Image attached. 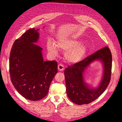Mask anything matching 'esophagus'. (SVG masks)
<instances>
[{
	"mask_svg": "<svg viewBox=\"0 0 122 122\" xmlns=\"http://www.w3.org/2000/svg\"><path fill=\"white\" fill-rule=\"evenodd\" d=\"M65 69V67L62 64H59L58 65V70L59 71H63Z\"/></svg>",
	"mask_w": 122,
	"mask_h": 122,
	"instance_id": "esophagus-1",
	"label": "esophagus"
}]
</instances>
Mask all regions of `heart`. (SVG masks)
<instances>
[{"mask_svg": "<svg viewBox=\"0 0 122 122\" xmlns=\"http://www.w3.org/2000/svg\"><path fill=\"white\" fill-rule=\"evenodd\" d=\"M82 42L81 39L76 38L61 39L57 41V45L51 40L47 42V50L51 55H56L58 47L61 50L66 51L65 56L69 62L75 63L81 60L87 52V46Z\"/></svg>", "mask_w": 122, "mask_h": 122, "instance_id": "heart-1", "label": "heart"}]
</instances>
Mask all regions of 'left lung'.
<instances>
[{
    "mask_svg": "<svg viewBox=\"0 0 122 122\" xmlns=\"http://www.w3.org/2000/svg\"><path fill=\"white\" fill-rule=\"evenodd\" d=\"M97 60L103 65V76L99 86L92 88L85 82L83 73L91 63ZM111 68L112 55L108 47L100 49L79 62L68 66L64 73L66 92L71 102L78 105L88 104L99 97L110 82Z\"/></svg>",
    "mask_w": 122,
    "mask_h": 122,
    "instance_id": "obj_1",
    "label": "left lung"
}]
</instances>
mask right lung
<instances>
[{"label":"right lung","instance_id":"add662e5","mask_svg":"<svg viewBox=\"0 0 122 122\" xmlns=\"http://www.w3.org/2000/svg\"><path fill=\"white\" fill-rule=\"evenodd\" d=\"M39 30L30 28L16 39L10 56L12 83L20 95L30 101H39L47 95L57 73V62L44 61L42 48L34 44L39 40Z\"/></svg>","mask_w":122,"mask_h":122}]
</instances>
